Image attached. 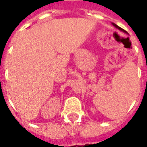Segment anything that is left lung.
Returning a JSON list of instances; mask_svg holds the SVG:
<instances>
[{"label":"left lung","mask_w":147,"mask_h":147,"mask_svg":"<svg viewBox=\"0 0 147 147\" xmlns=\"http://www.w3.org/2000/svg\"><path fill=\"white\" fill-rule=\"evenodd\" d=\"M112 24H113V26H114V27H116V28H117V29H118V30H120V31H122V32H123V33H124V34H128V33L127 32L126 30H123V29H122L121 27H119V26H117V24H113V23H112Z\"/></svg>","instance_id":"obj_1"}]
</instances>
